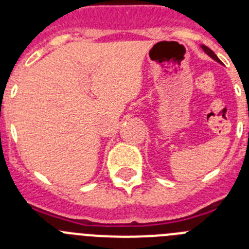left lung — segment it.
Here are the masks:
<instances>
[{
  "mask_svg": "<svg viewBox=\"0 0 249 249\" xmlns=\"http://www.w3.org/2000/svg\"><path fill=\"white\" fill-rule=\"evenodd\" d=\"M201 47H202V50H203L204 52H206V53L208 54V56H210V57H212V58L214 59V61H217V62H219V63H221V59H219L218 57L215 56V53H214V52H213L212 50H211V48H208V47H207V46H204V45H202Z\"/></svg>",
  "mask_w": 249,
  "mask_h": 249,
  "instance_id": "8db88e82",
  "label": "left lung"
}]
</instances>
